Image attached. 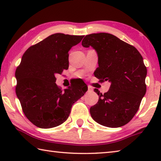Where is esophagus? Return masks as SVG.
<instances>
[{"label":"esophagus","mask_w":161,"mask_h":161,"mask_svg":"<svg viewBox=\"0 0 161 161\" xmlns=\"http://www.w3.org/2000/svg\"><path fill=\"white\" fill-rule=\"evenodd\" d=\"M88 91L89 92H93V88L91 86H88Z\"/></svg>","instance_id":"esophagus-1"}]
</instances>
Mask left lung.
Masks as SVG:
<instances>
[{
  "instance_id": "left-lung-1",
  "label": "left lung",
  "mask_w": 161,
  "mask_h": 161,
  "mask_svg": "<svg viewBox=\"0 0 161 161\" xmlns=\"http://www.w3.org/2000/svg\"><path fill=\"white\" fill-rule=\"evenodd\" d=\"M81 45L97 51L99 67L95 77L102 82H111L103 94L94 89L99 97L90 108L92 117L104 126H124L135 116L146 92L147 69L143 57L133 45L106 32L86 35Z\"/></svg>"
}]
</instances>
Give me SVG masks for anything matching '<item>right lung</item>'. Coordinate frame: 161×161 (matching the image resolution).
Instances as JSON below:
<instances>
[{
    "mask_svg": "<svg viewBox=\"0 0 161 161\" xmlns=\"http://www.w3.org/2000/svg\"><path fill=\"white\" fill-rule=\"evenodd\" d=\"M83 35L55 33L32 45L22 57L15 71V92L25 116L41 129L63 124L76 101L88 89L83 80L64 90L57 85L55 75L69 67V53Z\"/></svg>",
    "mask_w": 161,
    "mask_h": 161,
    "instance_id": "1",
    "label": "right lung"
}]
</instances>
